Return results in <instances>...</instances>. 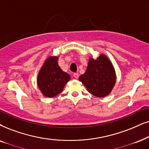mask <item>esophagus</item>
Returning a JSON list of instances; mask_svg holds the SVG:
<instances>
[{
    "label": "esophagus",
    "mask_w": 149,
    "mask_h": 149,
    "mask_svg": "<svg viewBox=\"0 0 149 149\" xmlns=\"http://www.w3.org/2000/svg\"><path fill=\"white\" fill-rule=\"evenodd\" d=\"M73 76L74 77V78L78 79V77H79V75H78V73H73Z\"/></svg>",
    "instance_id": "1"
}]
</instances>
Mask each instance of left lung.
<instances>
[{"label": "left lung", "mask_w": 149, "mask_h": 149, "mask_svg": "<svg viewBox=\"0 0 149 149\" xmlns=\"http://www.w3.org/2000/svg\"><path fill=\"white\" fill-rule=\"evenodd\" d=\"M78 79L89 93L103 97L111 92L116 82V73L109 58L102 54L96 59L89 58L85 73Z\"/></svg>", "instance_id": "1"}]
</instances>
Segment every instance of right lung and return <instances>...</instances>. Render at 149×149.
Listing matches in <instances>:
<instances>
[{
  "mask_svg": "<svg viewBox=\"0 0 149 149\" xmlns=\"http://www.w3.org/2000/svg\"><path fill=\"white\" fill-rule=\"evenodd\" d=\"M58 56L46 58L37 77V85L44 96L54 97L63 91L71 76L58 65Z\"/></svg>",
  "mask_w": 149,
  "mask_h": 149,
  "instance_id": "right-lung-1",
  "label": "right lung"
}]
</instances>
